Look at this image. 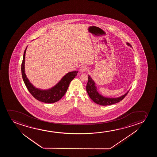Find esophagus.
<instances>
[{
    "mask_svg": "<svg viewBox=\"0 0 157 157\" xmlns=\"http://www.w3.org/2000/svg\"><path fill=\"white\" fill-rule=\"evenodd\" d=\"M87 68L86 66L82 65V66L80 67L79 71L81 72H84L87 70Z\"/></svg>",
    "mask_w": 157,
    "mask_h": 157,
    "instance_id": "1",
    "label": "esophagus"
}]
</instances>
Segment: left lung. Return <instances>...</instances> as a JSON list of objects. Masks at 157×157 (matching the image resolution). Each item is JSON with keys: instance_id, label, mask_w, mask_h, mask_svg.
Returning <instances> with one entry per match:
<instances>
[{"instance_id": "1", "label": "left lung", "mask_w": 157, "mask_h": 157, "mask_svg": "<svg viewBox=\"0 0 157 157\" xmlns=\"http://www.w3.org/2000/svg\"><path fill=\"white\" fill-rule=\"evenodd\" d=\"M127 45L132 47L131 44L129 43H127ZM128 90L125 94L123 95L121 97L118 98H107V97H103L100 94L97 90V86L95 85L94 81L90 77V75H88V80L87 86H86V90L88 93L89 97L95 103L101 105H113L115 103L119 102L120 101L122 100L124 98V97L127 95L129 92Z\"/></svg>"}]
</instances>
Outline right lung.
Returning a JSON list of instances; mask_svg holds the SVG:
<instances>
[{
    "mask_svg": "<svg viewBox=\"0 0 157 157\" xmlns=\"http://www.w3.org/2000/svg\"><path fill=\"white\" fill-rule=\"evenodd\" d=\"M27 48V47L24 52L23 56V60L21 64V73L24 83L29 92L35 99L44 103H54L59 101L67 92L70 82L75 77L78 71H72L68 72L56 85L51 88L48 90H41L36 88L29 82L25 73V63Z\"/></svg>",
    "mask_w": 157,
    "mask_h": 157,
    "instance_id": "right-lung-1",
    "label": "right lung"
}]
</instances>
